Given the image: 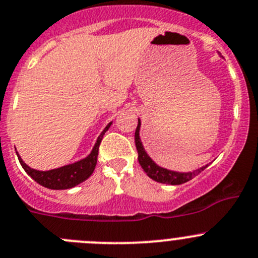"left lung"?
Returning <instances> with one entry per match:
<instances>
[{
    "label": "left lung",
    "mask_w": 258,
    "mask_h": 258,
    "mask_svg": "<svg viewBox=\"0 0 258 258\" xmlns=\"http://www.w3.org/2000/svg\"><path fill=\"white\" fill-rule=\"evenodd\" d=\"M139 131H141V120L138 119V126L136 129V147L137 151H138V161L141 163L142 168L144 170V172L152 178V180L157 181V182L161 183H167V185H181V183H185L187 181H190L191 178L195 177L196 175L204 171L205 168L209 166H203L201 168H198L196 171L192 172H176V171L167 170V168L159 167L158 164L151 158V157L147 154L146 149H144L143 143H142L141 138H139Z\"/></svg>",
    "instance_id": "obj_1"
}]
</instances>
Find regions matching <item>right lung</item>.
<instances>
[{"instance_id":"obj_1","label":"right lung","mask_w":258,"mask_h":258,"mask_svg":"<svg viewBox=\"0 0 258 258\" xmlns=\"http://www.w3.org/2000/svg\"><path fill=\"white\" fill-rule=\"evenodd\" d=\"M111 122L106 125L104 131L97 138L96 143H95L94 148L91 151L86 158L81 159V161L75 162L72 164H67L59 168H54V170L49 171H38L34 168L29 167L28 164L21 159V157L17 153V158L20 161V164L25 170V172L30 176L33 180H35L39 185L44 186L46 188H51V190H66V188H72L75 186L80 185L81 182L87 180L92 172H94L95 167L97 163V154H99V147L101 143V139L106 131L110 127Z\"/></svg>"}]
</instances>
